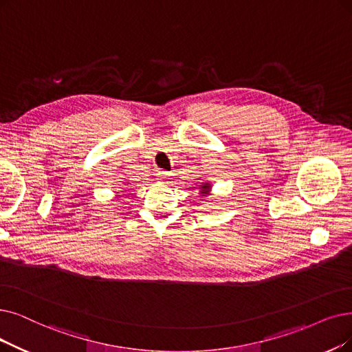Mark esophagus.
I'll use <instances>...</instances> for the list:
<instances>
[{"label":"esophagus","mask_w":352,"mask_h":352,"mask_svg":"<svg viewBox=\"0 0 352 352\" xmlns=\"http://www.w3.org/2000/svg\"><path fill=\"white\" fill-rule=\"evenodd\" d=\"M156 176L160 179V180H163V182H166V180H168L170 179V173L168 172H164V170H157V173H156Z\"/></svg>","instance_id":"1"}]
</instances>
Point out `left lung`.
Returning <instances> with one entry per match:
<instances>
[{
	"instance_id": "left-lung-1",
	"label": "left lung",
	"mask_w": 352,
	"mask_h": 352,
	"mask_svg": "<svg viewBox=\"0 0 352 352\" xmlns=\"http://www.w3.org/2000/svg\"><path fill=\"white\" fill-rule=\"evenodd\" d=\"M198 189H199V195L202 196V198H206V196H209L210 192H212V184L208 180H201Z\"/></svg>"
}]
</instances>
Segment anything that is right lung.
<instances>
[{
  "label": "right lung",
  "instance_id": "obj_1",
  "mask_svg": "<svg viewBox=\"0 0 352 352\" xmlns=\"http://www.w3.org/2000/svg\"><path fill=\"white\" fill-rule=\"evenodd\" d=\"M124 184H125V185H127V182H124ZM121 192H124V190H121Z\"/></svg>",
  "mask_w": 352,
  "mask_h": 352
}]
</instances>
